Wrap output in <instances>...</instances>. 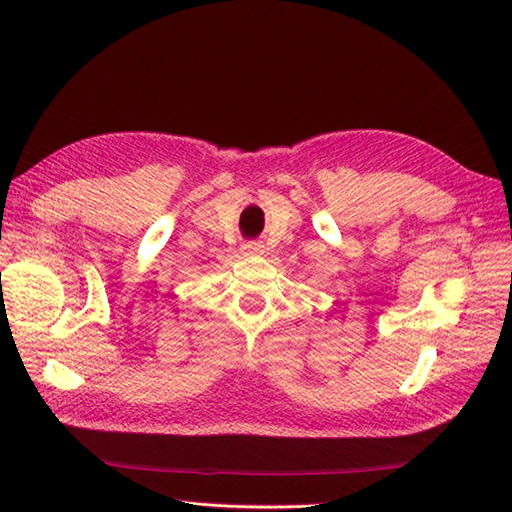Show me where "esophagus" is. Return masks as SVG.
I'll use <instances>...</instances> for the list:
<instances>
[{
  "label": "esophagus",
  "mask_w": 512,
  "mask_h": 512,
  "mask_svg": "<svg viewBox=\"0 0 512 512\" xmlns=\"http://www.w3.org/2000/svg\"><path fill=\"white\" fill-rule=\"evenodd\" d=\"M241 252L245 256H258V254H265V245H262L260 241H247L241 245Z\"/></svg>",
  "instance_id": "esophagus-1"
}]
</instances>
